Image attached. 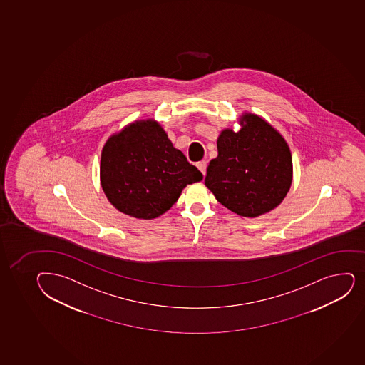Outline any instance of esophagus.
<instances>
[{
	"label": "esophagus",
	"mask_w": 365,
	"mask_h": 365,
	"mask_svg": "<svg viewBox=\"0 0 365 365\" xmlns=\"http://www.w3.org/2000/svg\"><path fill=\"white\" fill-rule=\"evenodd\" d=\"M197 169L202 173L203 176L206 175L207 171V163L203 160V162L197 163Z\"/></svg>",
	"instance_id": "esophagus-1"
}]
</instances>
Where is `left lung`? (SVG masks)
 <instances>
[{
    "label": "left lung",
    "instance_id": "left-lung-1",
    "mask_svg": "<svg viewBox=\"0 0 365 365\" xmlns=\"http://www.w3.org/2000/svg\"><path fill=\"white\" fill-rule=\"evenodd\" d=\"M241 129L222 130L218 157L207 168L205 185L227 210L256 218L278 207L292 183V155L282 134L255 113H245Z\"/></svg>",
    "mask_w": 365,
    "mask_h": 365
}]
</instances>
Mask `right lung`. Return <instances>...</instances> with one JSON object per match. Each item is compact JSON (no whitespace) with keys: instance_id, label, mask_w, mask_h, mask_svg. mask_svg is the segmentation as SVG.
Listing matches in <instances>:
<instances>
[{"instance_id":"obj_1","label":"right lung","mask_w":365,"mask_h":365,"mask_svg":"<svg viewBox=\"0 0 365 365\" xmlns=\"http://www.w3.org/2000/svg\"><path fill=\"white\" fill-rule=\"evenodd\" d=\"M202 173L173 147L157 120H134L110 136L101 157V185L109 202L133 218H157Z\"/></svg>"}]
</instances>
